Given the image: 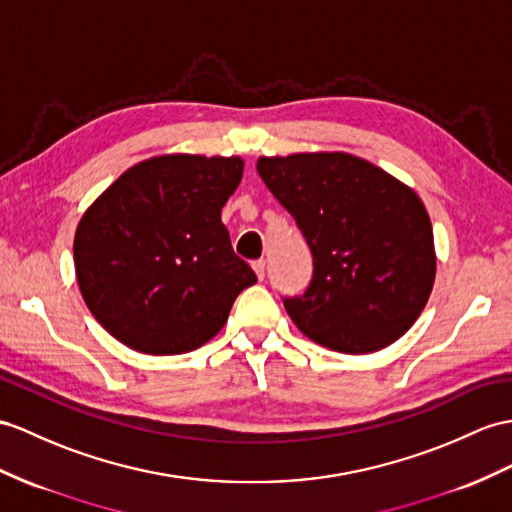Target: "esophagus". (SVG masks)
I'll use <instances>...</instances> for the list:
<instances>
[{"label":"esophagus","mask_w":512,"mask_h":512,"mask_svg":"<svg viewBox=\"0 0 512 512\" xmlns=\"http://www.w3.org/2000/svg\"><path fill=\"white\" fill-rule=\"evenodd\" d=\"M252 267H254V271H256L258 280H265V269H267V263H265V260H263V258H260V260H254Z\"/></svg>","instance_id":"34e87169"}]
</instances>
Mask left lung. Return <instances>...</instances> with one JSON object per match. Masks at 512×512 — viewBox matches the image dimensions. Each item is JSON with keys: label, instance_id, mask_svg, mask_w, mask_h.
<instances>
[{"label": "left lung", "instance_id": "1", "mask_svg": "<svg viewBox=\"0 0 512 512\" xmlns=\"http://www.w3.org/2000/svg\"><path fill=\"white\" fill-rule=\"evenodd\" d=\"M256 169L313 254L306 293L282 299L295 326L341 354L378 352L406 334L436 273L417 193L343 152L260 158Z\"/></svg>", "mask_w": 512, "mask_h": 512}]
</instances>
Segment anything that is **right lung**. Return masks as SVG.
Returning a JSON list of instances; mask_svg holds the SVG:
<instances>
[{"label": "right lung", "instance_id": "obj_1", "mask_svg": "<svg viewBox=\"0 0 512 512\" xmlns=\"http://www.w3.org/2000/svg\"><path fill=\"white\" fill-rule=\"evenodd\" d=\"M241 158L171 154L130 167L82 215L73 260L86 306L130 350H197L256 273L234 254L221 208Z\"/></svg>", "mask_w": 512, "mask_h": 512}]
</instances>
